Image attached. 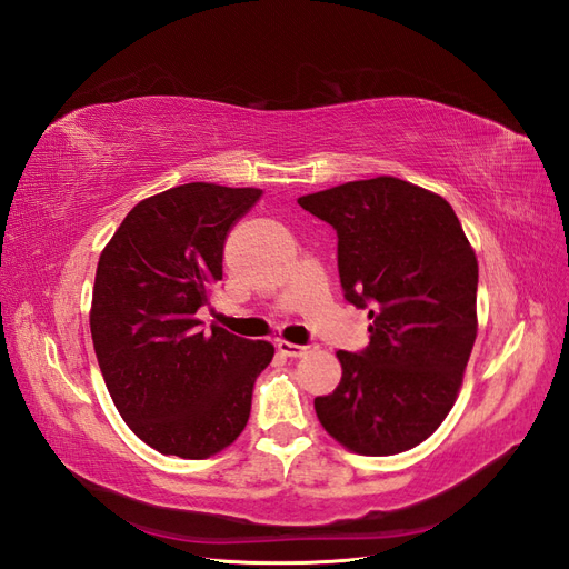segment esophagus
I'll use <instances>...</instances> for the list:
<instances>
[{"label":"esophagus","instance_id":"1","mask_svg":"<svg viewBox=\"0 0 569 569\" xmlns=\"http://www.w3.org/2000/svg\"><path fill=\"white\" fill-rule=\"evenodd\" d=\"M276 348H279V352L286 357H305L307 352L315 350V346H296V343H288V340H279Z\"/></svg>","mask_w":569,"mask_h":569}]
</instances>
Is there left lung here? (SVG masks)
<instances>
[{
    "mask_svg": "<svg viewBox=\"0 0 569 569\" xmlns=\"http://www.w3.org/2000/svg\"><path fill=\"white\" fill-rule=\"evenodd\" d=\"M333 226L350 305L369 307V346L338 350L343 377L315 410L338 443L396 456L450 412L477 338L479 267L452 207L393 176L298 200Z\"/></svg>",
    "mask_w": 569,
    "mask_h": 569,
    "instance_id": "1",
    "label": "left lung"
}]
</instances>
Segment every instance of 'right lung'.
Here are the masks:
<instances>
[{"mask_svg":"<svg viewBox=\"0 0 569 569\" xmlns=\"http://www.w3.org/2000/svg\"><path fill=\"white\" fill-rule=\"evenodd\" d=\"M257 188L186 183L136 204L97 264L90 331L119 415L161 456L204 460L246 429L267 340L209 327L231 226Z\"/></svg>","mask_w":569,"mask_h":569,"instance_id":"obj_1","label":"right lung"}]
</instances>
